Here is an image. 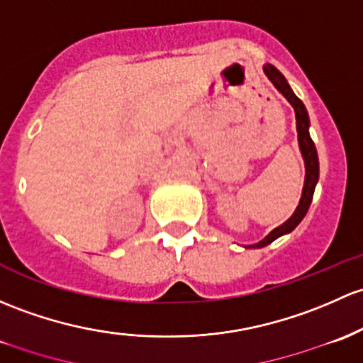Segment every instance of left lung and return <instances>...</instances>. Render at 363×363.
<instances>
[{
  "instance_id": "1",
  "label": "left lung",
  "mask_w": 363,
  "mask_h": 363,
  "mask_svg": "<svg viewBox=\"0 0 363 363\" xmlns=\"http://www.w3.org/2000/svg\"><path fill=\"white\" fill-rule=\"evenodd\" d=\"M264 72L266 76L269 78V82L273 83L274 89L280 91L285 99L292 104L294 111H296V125H297V140H299V150L301 155L304 158V167H306V175H304V188H303V194H301V201L297 205L296 212L292 213V217L289 220H285L281 226L274 228V230L266 236L264 240H261L259 243H255V249H261V247L269 245V243L274 242L277 238H280L281 235H287L291 233L301 220L304 219L306 216L308 208H310L311 200H313V193H315V186L318 182V155H316V147L315 143L311 140L310 137V118H308V111L304 108V104L301 102V99L294 94L291 86H289L287 79L285 76L281 74L277 67L272 66V64H266L264 66Z\"/></svg>"
}]
</instances>
